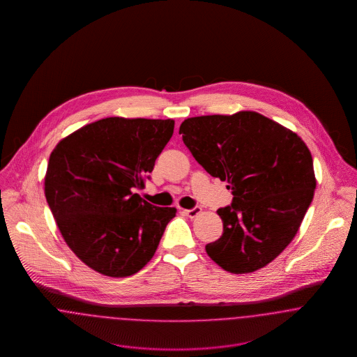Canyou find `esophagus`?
I'll use <instances>...</instances> for the list:
<instances>
[{"instance_id":"1","label":"esophagus","mask_w":357,"mask_h":357,"mask_svg":"<svg viewBox=\"0 0 357 357\" xmlns=\"http://www.w3.org/2000/svg\"><path fill=\"white\" fill-rule=\"evenodd\" d=\"M201 211H202V208L199 206H195L194 208H190V210H183V213L190 218H195L198 214H201Z\"/></svg>"}]
</instances>
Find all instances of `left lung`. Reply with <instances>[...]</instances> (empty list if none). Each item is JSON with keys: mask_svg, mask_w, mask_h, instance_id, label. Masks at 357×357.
Masks as SVG:
<instances>
[{"mask_svg": "<svg viewBox=\"0 0 357 357\" xmlns=\"http://www.w3.org/2000/svg\"><path fill=\"white\" fill-rule=\"evenodd\" d=\"M179 134L233 194V204L217 211L223 234L206 245L207 255L234 274L266 266L297 234L313 199V159L304 140L253 111L190 118Z\"/></svg>", "mask_w": 357, "mask_h": 357, "instance_id": "left-lung-1", "label": "left lung"}]
</instances>
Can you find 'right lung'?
<instances>
[{
	"label": "right lung",
	"instance_id": "obj_1",
	"mask_svg": "<svg viewBox=\"0 0 357 357\" xmlns=\"http://www.w3.org/2000/svg\"><path fill=\"white\" fill-rule=\"evenodd\" d=\"M174 120L105 118L59 142L45 174V198L70 250L108 277H128L153 258L175 207L135 191L153 170Z\"/></svg>",
	"mask_w": 357,
	"mask_h": 357
}]
</instances>
